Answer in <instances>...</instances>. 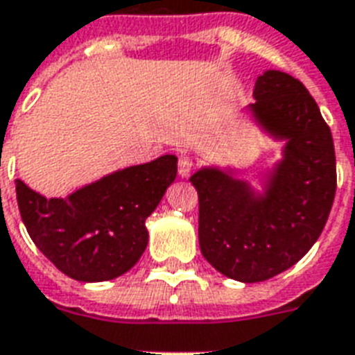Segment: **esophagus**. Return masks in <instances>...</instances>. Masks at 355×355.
Masks as SVG:
<instances>
[{
  "label": "esophagus",
  "instance_id": "1",
  "mask_svg": "<svg viewBox=\"0 0 355 355\" xmlns=\"http://www.w3.org/2000/svg\"><path fill=\"white\" fill-rule=\"evenodd\" d=\"M192 168H194V161L187 155H181L180 163H178V172H180L181 178H187L192 172Z\"/></svg>",
  "mask_w": 355,
  "mask_h": 355
}]
</instances>
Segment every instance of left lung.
I'll return each mask as SVG.
<instances>
[{
  "mask_svg": "<svg viewBox=\"0 0 355 355\" xmlns=\"http://www.w3.org/2000/svg\"><path fill=\"white\" fill-rule=\"evenodd\" d=\"M250 105L255 122L276 140L283 157L268 172L265 191L233 178L232 170L192 174L198 191V237L203 257L224 276L265 282L298 263L320 237L337 189L331 131L304 85L266 70Z\"/></svg>",
  "mask_w": 355,
  "mask_h": 355,
  "instance_id": "1",
  "label": "left lung"
}]
</instances>
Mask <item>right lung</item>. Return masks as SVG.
Segmentation results:
<instances>
[{
	"label": "right lung",
	"instance_id": "obj_1",
	"mask_svg": "<svg viewBox=\"0 0 355 355\" xmlns=\"http://www.w3.org/2000/svg\"><path fill=\"white\" fill-rule=\"evenodd\" d=\"M178 174V157L116 170L66 198H44L16 180L21 220L37 248L78 282L122 276L144 254L146 218Z\"/></svg>",
	"mask_w": 355,
	"mask_h": 355
}]
</instances>
